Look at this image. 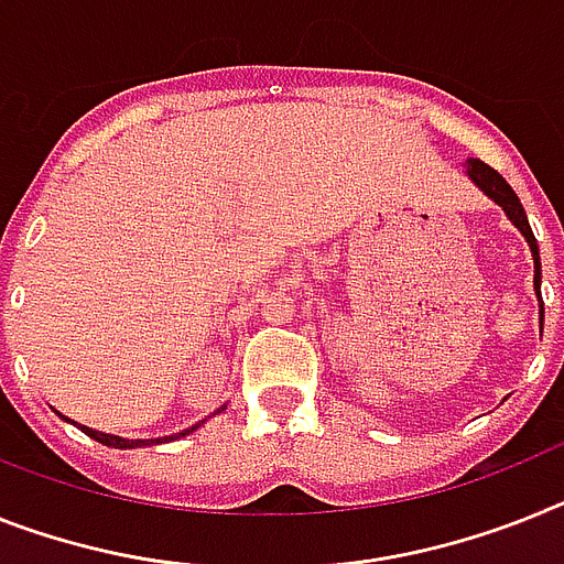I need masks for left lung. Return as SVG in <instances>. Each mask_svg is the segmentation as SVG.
I'll list each match as a JSON object with an SVG mask.
<instances>
[{
	"label": "left lung",
	"mask_w": 564,
	"mask_h": 564,
	"mask_svg": "<svg viewBox=\"0 0 564 564\" xmlns=\"http://www.w3.org/2000/svg\"><path fill=\"white\" fill-rule=\"evenodd\" d=\"M467 177L476 183V186L481 188V192L490 197L494 203H499L501 209H505V215L510 217V224L516 226V229L522 231L524 240H528V246H531L533 252V269H536V278H533V290H536L539 295V283H542V263H539V246H536V238H533L531 231V224H528V215H524L522 203H519V197H516L513 188L508 186V180L501 177L496 169H490L487 163H481V160H467ZM542 301V297H539ZM545 318V306L539 304V321Z\"/></svg>",
	"instance_id": "obj_1"
}]
</instances>
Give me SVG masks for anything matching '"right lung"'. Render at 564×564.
<instances>
[{"label": "right lung", "instance_id": "right-lung-1", "mask_svg": "<svg viewBox=\"0 0 564 564\" xmlns=\"http://www.w3.org/2000/svg\"><path fill=\"white\" fill-rule=\"evenodd\" d=\"M220 410H226V406H220ZM217 410V413H220ZM65 419V415H63ZM70 421V419H65ZM70 424H77V421H70ZM203 424V421H200ZM200 424H194V427L183 430V433H174V435H165V438H120V435H108V433H99V430H91V427H85V424H77L79 430H83L85 435H91L94 442L99 444H106V447H117V451H131V447H151V444H163V442H174V438H183V435L194 433V430L200 427Z\"/></svg>", "mask_w": 564, "mask_h": 564}]
</instances>
